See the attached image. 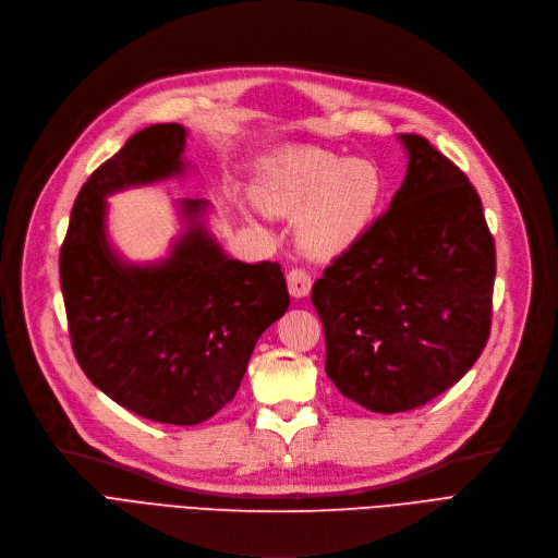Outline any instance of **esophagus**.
Returning a JSON list of instances; mask_svg holds the SVG:
<instances>
[{"instance_id":"obj_1","label":"esophagus","mask_w":558,"mask_h":558,"mask_svg":"<svg viewBox=\"0 0 558 558\" xmlns=\"http://www.w3.org/2000/svg\"><path fill=\"white\" fill-rule=\"evenodd\" d=\"M286 281H288L290 295L298 298V300H300V298H306V295L311 293L313 279H311V275H308L304 268H293V270H288Z\"/></svg>"}]
</instances>
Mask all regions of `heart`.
<instances>
[{
    "mask_svg": "<svg viewBox=\"0 0 558 558\" xmlns=\"http://www.w3.org/2000/svg\"><path fill=\"white\" fill-rule=\"evenodd\" d=\"M384 179L365 158H340L313 147H286L265 166L256 202L277 216H300V243L329 258L354 245L375 220Z\"/></svg>",
    "mask_w": 558,
    "mask_h": 558,
    "instance_id": "1",
    "label": "heart"
}]
</instances>
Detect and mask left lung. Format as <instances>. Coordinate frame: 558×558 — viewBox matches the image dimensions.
Here are the masks:
<instances>
[{
  "label": "left lung",
  "instance_id": "obj_1",
  "mask_svg": "<svg viewBox=\"0 0 558 558\" xmlns=\"http://www.w3.org/2000/svg\"><path fill=\"white\" fill-rule=\"evenodd\" d=\"M409 168L390 208L313 283L327 377L348 400L400 413L452 388L490 336L495 241L468 177L402 134Z\"/></svg>",
  "mask_w": 558,
  "mask_h": 558
}]
</instances>
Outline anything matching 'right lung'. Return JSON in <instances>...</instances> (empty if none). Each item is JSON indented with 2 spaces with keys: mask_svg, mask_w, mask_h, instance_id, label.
Here are the masks:
<instances>
[{
  "mask_svg": "<svg viewBox=\"0 0 558 558\" xmlns=\"http://www.w3.org/2000/svg\"><path fill=\"white\" fill-rule=\"evenodd\" d=\"M181 124L131 136L82 185L59 272L74 356L113 402L141 417L191 427L233 400L258 336L286 313L281 265L229 258L202 225L204 199H181L189 220L172 254L124 263L106 238V197L185 170Z\"/></svg>",
  "mask_w": 558,
  "mask_h": 558,
  "instance_id": "add662e5",
  "label": "right lung"
}]
</instances>
